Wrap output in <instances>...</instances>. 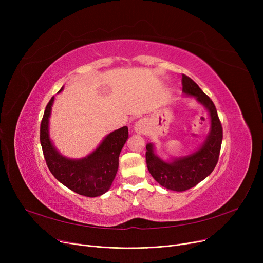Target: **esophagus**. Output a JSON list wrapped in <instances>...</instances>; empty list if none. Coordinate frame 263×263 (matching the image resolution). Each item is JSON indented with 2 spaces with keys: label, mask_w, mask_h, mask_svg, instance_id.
Listing matches in <instances>:
<instances>
[{
  "label": "esophagus",
  "mask_w": 263,
  "mask_h": 263,
  "mask_svg": "<svg viewBox=\"0 0 263 263\" xmlns=\"http://www.w3.org/2000/svg\"><path fill=\"white\" fill-rule=\"evenodd\" d=\"M146 121L144 119H140L137 120L135 126H134V130L136 133H140V134H143L145 131H146Z\"/></svg>",
  "instance_id": "esophagus-1"
}]
</instances>
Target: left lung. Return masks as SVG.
<instances>
[{
	"instance_id": "left-lung-1",
	"label": "left lung",
	"mask_w": 263,
	"mask_h": 263,
	"mask_svg": "<svg viewBox=\"0 0 263 263\" xmlns=\"http://www.w3.org/2000/svg\"><path fill=\"white\" fill-rule=\"evenodd\" d=\"M182 92L185 96L194 97L209 113L210 130L202 145L191 155L171 158L165 161L160 158L155 150V145H146V162L150 175L163 187L182 192L198 184L208 177L216 166L223 140V128L214 103L193 81L182 74Z\"/></svg>"
}]
</instances>
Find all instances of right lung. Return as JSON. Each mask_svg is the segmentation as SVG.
I'll return each instance as SVG.
<instances>
[{"label":"right lung","instance_id":"add662e5","mask_svg":"<svg viewBox=\"0 0 263 263\" xmlns=\"http://www.w3.org/2000/svg\"><path fill=\"white\" fill-rule=\"evenodd\" d=\"M63 90V87L59 92ZM54 97L49 101L40 124V144L52 175L68 189L86 197H97L107 192L118 171L120 151L126 144L129 131L122 127L107 134L100 145L88 156L70 159L55 148L49 132Z\"/></svg>","mask_w":263,"mask_h":263}]
</instances>
